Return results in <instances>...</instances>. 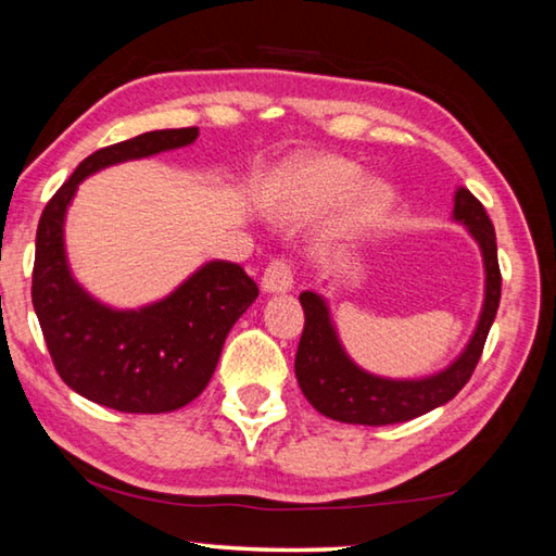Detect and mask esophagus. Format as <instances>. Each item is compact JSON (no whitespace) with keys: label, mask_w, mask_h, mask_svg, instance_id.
I'll list each match as a JSON object with an SVG mask.
<instances>
[{"label":"esophagus","mask_w":556,"mask_h":556,"mask_svg":"<svg viewBox=\"0 0 556 556\" xmlns=\"http://www.w3.org/2000/svg\"><path fill=\"white\" fill-rule=\"evenodd\" d=\"M294 285V271H292V264L287 260H271L267 264V269H264V277H262V289L267 294H281V292H289Z\"/></svg>","instance_id":"1"}]
</instances>
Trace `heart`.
Masks as SVG:
<instances>
[{
	"instance_id": "b5f03b06",
	"label": "heart",
	"mask_w": 556,
	"mask_h": 556,
	"mask_svg": "<svg viewBox=\"0 0 556 556\" xmlns=\"http://www.w3.org/2000/svg\"><path fill=\"white\" fill-rule=\"evenodd\" d=\"M343 200L349 202L339 235L351 237L386 213L393 190L381 180H364V170L356 163L333 155H314L287 165L269 190L271 210L289 223L319 217Z\"/></svg>"
}]
</instances>
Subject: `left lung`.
Segmentation results:
<instances>
[{
	"mask_svg": "<svg viewBox=\"0 0 556 556\" xmlns=\"http://www.w3.org/2000/svg\"><path fill=\"white\" fill-rule=\"evenodd\" d=\"M453 219L468 227L475 242L480 244L484 262V302L468 346L440 374L395 381V378L364 371L343 351L326 299L314 292L299 294V302L304 306V331L299 339L294 371L299 389L321 416L356 422V426H391V422L418 418L447 403L470 381L482 356L484 341H488L490 326L495 321L502 277L495 227L484 213L482 202L470 190L457 188Z\"/></svg>",
	"mask_w": 556,
	"mask_h": 556,
	"instance_id": "obj_1",
	"label": "left lung"
}]
</instances>
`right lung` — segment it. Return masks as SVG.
Listing matches in <instances>:
<instances>
[{"mask_svg": "<svg viewBox=\"0 0 556 556\" xmlns=\"http://www.w3.org/2000/svg\"><path fill=\"white\" fill-rule=\"evenodd\" d=\"M198 128L151 130L101 148L43 207L31 302L59 376L84 399L123 413H167L205 391L235 321L260 289L240 264H202L173 294L143 309H111L72 277L64 217L78 182L103 167L195 143Z\"/></svg>", "mask_w": 556, "mask_h": 556, "instance_id": "1", "label": "right lung"}]
</instances>
